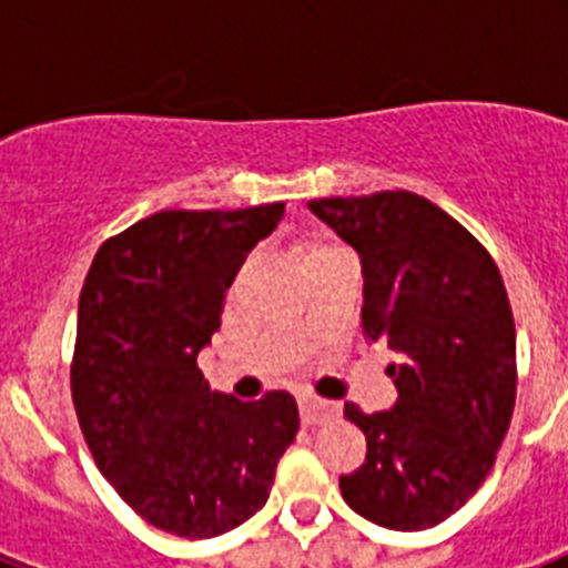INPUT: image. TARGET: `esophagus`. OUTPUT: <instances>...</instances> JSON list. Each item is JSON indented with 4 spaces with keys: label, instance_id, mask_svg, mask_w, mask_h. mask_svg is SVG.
<instances>
[{
    "label": "esophagus",
    "instance_id": "34e87169",
    "mask_svg": "<svg viewBox=\"0 0 568 568\" xmlns=\"http://www.w3.org/2000/svg\"><path fill=\"white\" fill-rule=\"evenodd\" d=\"M298 404H301V420H304L307 426L324 424V420H329L338 415V404H333V400H324V398H315V395H304Z\"/></svg>",
    "mask_w": 568,
    "mask_h": 568
}]
</instances>
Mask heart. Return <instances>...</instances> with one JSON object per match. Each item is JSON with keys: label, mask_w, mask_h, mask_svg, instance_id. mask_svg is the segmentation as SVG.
<instances>
[{"label": "heart", "mask_w": 568, "mask_h": 568, "mask_svg": "<svg viewBox=\"0 0 568 568\" xmlns=\"http://www.w3.org/2000/svg\"><path fill=\"white\" fill-rule=\"evenodd\" d=\"M327 250H335V244H327V241H310L307 250H304V258H313V255L327 253Z\"/></svg>", "instance_id": "heart-1"}]
</instances>
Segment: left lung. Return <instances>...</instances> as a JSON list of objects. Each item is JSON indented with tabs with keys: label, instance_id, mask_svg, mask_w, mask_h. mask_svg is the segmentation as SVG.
Here are the masks:
<instances>
[{
	"label": "left lung",
	"instance_id": "1",
	"mask_svg": "<svg viewBox=\"0 0 568 568\" xmlns=\"http://www.w3.org/2000/svg\"><path fill=\"white\" fill-rule=\"evenodd\" d=\"M310 210L361 255L364 335L400 355L386 366L398 386L389 413L344 406L366 460L341 475V495L386 529H433L478 491L509 433L518 361L498 264L406 190L315 199Z\"/></svg>",
	"mask_w": 568,
	"mask_h": 568
}]
</instances>
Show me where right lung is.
I'll use <instances>...</instances> for the list:
<instances>
[{
    "instance_id": "1",
    "label": "right lung",
    "mask_w": 568,
    "mask_h": 568,
    "mask_svg": "<svg viewBox=\"0 0 568 568\" xmlns=\"http://www.w3.org/2000/svg\"><path fill=\"white\" fill-rule=\"evenodd\" d=\"M284 202L162 210L110 235L79 295L70 393L99 471L155 529L207 540L267 504L298 433L290 393H210L195 364Z\"/></svg>"
}]
</instances>
